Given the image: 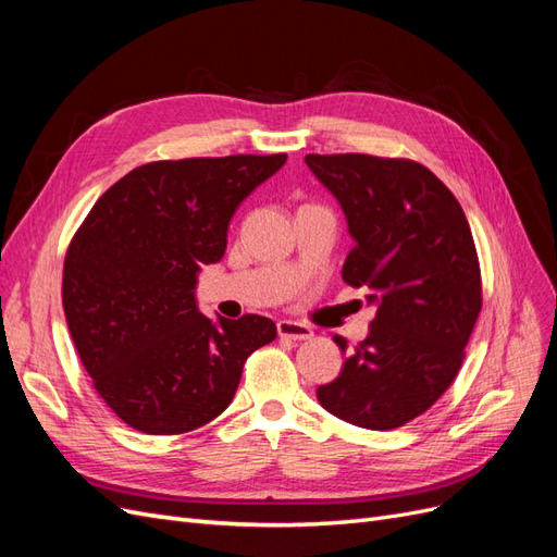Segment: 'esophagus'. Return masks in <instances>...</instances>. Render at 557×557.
I'll list each match as a JSON object with an SVG mask.
<instances>
[{
    "mask_svg": "<svg viewBox=\"0 0 557 557\" xmlns=\"http://www.w3.org/2000/svg\"><path fill=\"white\" fill-rule=\"evenodd\" d=\"M276 330H278V336H283V339H293V342H307L313 336L311 327L305 325V323H297V320H278Z\"/></svg>",
    "mask_w": 557,
    "mask_h": 557,
    "instance_id": "34e87169",
    "label": "esophagus"
}]
</instances>
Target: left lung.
Wrapping results in <instances>:
<instances>
[{
    "mask_svg": "<svg viewBox=\"0 0 557 557\" xmlns=\"http://www.w3.org/2000/svg\"><path fill=\"white\" fill-rule=\"evenodd\" d=\"M356 246L342 278L376 305L367 339L318 387L332 416L395 430L440 399L481 311V272L462 207L428 166L362 153L307 156ZM346 352V339L334 336Z\"/></svg>",
    "mask_w": 557,
    "mask_h": 557,
    "instance_id": "1",
    "label": "left lung"
}]
</instances>
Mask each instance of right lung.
<instances>
[{
	"label": "right lung",
	"mask_w": 557,
	"mask_h": 557,
	"mask_svg": "<svg viewBox=\"0 0 557 557\" xmlns=\"http://www.w3.org/2000/svg\"><path fill=\"white\" fill-rule=\"evenodd\" d=\"M288 160L148 162L95 201L64 258L62 305L95 391L129 428L183 434L221 416L252 350L276 339L256 313L207 318L197 274L225 256L242 201Z\"/></svg>",
	"instance_id": "obj_1"
}]
</instances>
